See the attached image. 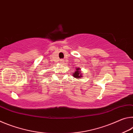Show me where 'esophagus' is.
<instances>
[{
	"label": "esophagus",
	"mask_w": 133,
	"mask_h": 133,
	"mask_svg": "<svg viewBox=\"0 0 133 133\" xmlns=\"http://www.w3.org/2000/svg\"><path fill=\"white\" fill-rule=\"evenodd\" d=\"M61 62H62V63H63V62H64V60H61Z\"/></svg>",
	"instance_id": "obj_1"
}]
</instances>
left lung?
<instances>
[{"label": "left lung", "mask_w": 133, "mask_h": 133, "mask_svg": "<svg viewBox=\"0 0 133 133\" xmlns=\"http://www.w3.org/2000/svg\"><path fill=\"white\" fill-rule=\"evenodd\" d=\"M80 68H77L76 69V71L75 72V73H73V76L75 78H81V77H82V75H81L80 73V71L79 70Z\"/></svg>", "instance_id": "8db88e82"}]
</instances>
